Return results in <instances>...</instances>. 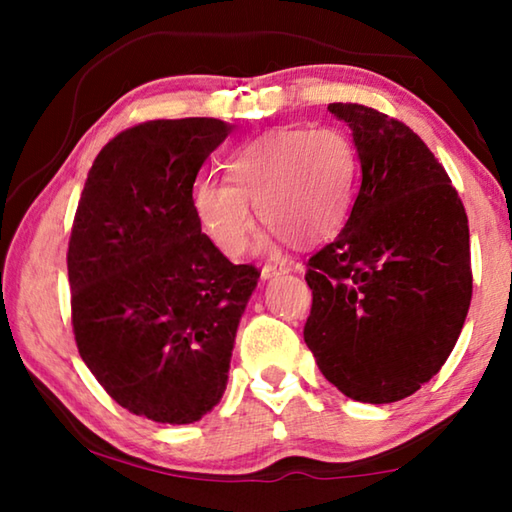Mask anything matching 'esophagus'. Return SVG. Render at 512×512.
Returning <instances> with one entry per match:
<instances>
[{
	"label": "esophagus",
	"mask_w": 512,
	"mask_h": 512,
	"mask_svg": "<svg viewBox=\"0 0 512 512\" xmlns=\"http://www.w3.org/2000/svg\"><path fill=\"white\" fill-rule=\"evenodd\" d=\"M282 273H289V266H277V264H264L262 266V277L264 280H268V277H277V275H282Z\"/></svg>",
	"instance_id": "1"
}]
</instances>
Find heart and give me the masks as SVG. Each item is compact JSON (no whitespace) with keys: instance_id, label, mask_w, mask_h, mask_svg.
<instances>
[{"instance_id":"obj_1","label":"heart","mask_w":512,"mask_h":512,"mask_svg":"<svg viewBox=\"0 0 512 512\" xmlns=\"http://www.w3.org/2000/svg\"><path fill=\"white\" fill-rule=\"evenodd\" d=\"M225 180H198L194 210L207 237L239 257L255 230V207L268 237L307 248L341 230L352 207L359 155L336 126L277 128L241 146L223 164Z\"/></svg>"}]
</instances>
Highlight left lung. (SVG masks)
<instances>
[{
  "label": "left lung",
  "mask_w": 512,
  "mask_h": 512,
  "mask_svg": "<svg viewBox=\"0 0 512 512\" xmlns=\"http://www.w3.org/2000/svg\"><path fill=\"white\" fill-rule=\"evenodd\" d=\"M352 128L361 189L332 244L309 257L305 343L357 402L413 395L443 368L472 300L470 228L447 171L409 126L329 103Z\"/></svg>",
  "instance_id": "left-lung-1"
}]
</instances>
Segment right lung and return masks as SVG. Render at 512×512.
<instances>
[{
  "instance_id": "right-lung-1",
  "label": "right lung",
  "mask_w": 512,
  "mask_h": 512,
  "mask_svg": "<svg viewBox=\"0 0 512 512\" xmlns=\"http://www.w3.org/2000/svg\"><path fill=\"white\" fill-rule=\"evenodd\" d=\"M230 128L155 119L103 146L67 250L72 327L90 372L119 406L164 424L219 404L257 268L201 232L194 180Z\"/></svg>"
}]
</instances>
